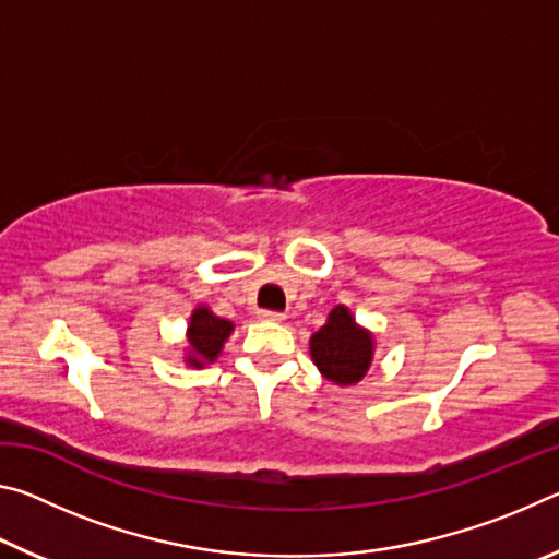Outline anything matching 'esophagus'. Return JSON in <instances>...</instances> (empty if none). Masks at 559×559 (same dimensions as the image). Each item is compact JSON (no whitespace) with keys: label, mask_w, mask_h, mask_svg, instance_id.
Here are the masks:
<instances>
[{"label":"esophagus","mask_w":559,"mask_h":559,"mask_svg":"<svg viewBox=\"0 0 559 559\" xmlns=\"http://www.w3.org/2000/svg\"><path fill=\"white\" fill-rule=\"evenodd\" d=\"M259 318L261 320H269V323H283V320H286V316L273 313V310H259Z\"/></svg>","instance_id":"esophagus-1"}]
</instances>
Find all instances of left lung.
<instances>
[{"label":"left lung","instance_id":"obj_1","mask_svg":"<svg viewBox=\"0 0 559 559\" xmlns=\"http://www.w3.org/2000/svg\"><path fill=\"white\" fill-rule=\"evenodd\" d=\"M374 335L355 320L347 306L330 310L325 325L310 335V357L328 382L353 386L365 380L374 359Z\"/></svg>","mask_w":559,"mask_h":559}]
</instances>
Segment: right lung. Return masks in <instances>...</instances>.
<instances>
[{
	"label": "right lung",
	"instance_id": "right-lung-1",
	"mask_svg": "<svg viewBox=\"0 0 559 559\" xmlns=\"http://www.w3.org/2000/svg\"><path fill=\"white\" fill-rule=\"evenodd\" d=\"M234 333V323L226 318L214 316L210 306L200 302L192 310L187 323V347H185V365L202 370L204 365L216 362L222 355L224 343Z\"/></svg>",
	"mask_w": 559,
	"mask_h": 559
}]
</instances>
